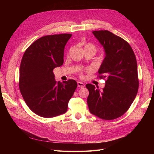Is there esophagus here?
<instances>
[{"instance_id":"esophagus-1","label":"esophagus","mask_w":154,"mask_h":154,"mask_svg":"<svg viewBox=\"0 0 154 154\" xmlns=\"http://www.w3.org/2000/svg\"><path fill=\"white\" fill-rule=\"evenodd\" d=\"M77 84H78V87H80V88H84L85 86V85L84 84V83H82V82H78Z\"/></svg>"}]
</instances>
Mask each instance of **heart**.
Segmentation results:
<instances>
[{
  "label": "heart",
  "instance_id": "b5f03b06",
  "mask_svg": "<svg viewBox=\"0 0 154 154\" xmlns=\"http://www.w3.org/2000/svg\"><path fill=\"white\" fill-rule=\"evenodd\" d=\"M84 50H92L94 53H96V47L94 44L91 43H85L84 44Z\"/></svg>",
  "mask_w": 154,
  "mask_h": 154
}]
</instances>
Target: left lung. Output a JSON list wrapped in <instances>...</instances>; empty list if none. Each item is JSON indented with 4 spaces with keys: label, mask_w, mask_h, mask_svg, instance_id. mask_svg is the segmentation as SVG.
<instances>
[{
    "label": "left lung",
    "mask_w": 154,
    "mask_h": 154,
    "mask_svg": "<svg viewBox=\"0 0 154 154\" xmlns=\"http://www.w3.org/2000/svg\"><path fill=\"white\" fill-rule=\"evenodd\" d=\"M103 45L105 57L98 71L105 86L86 85L89 92L87 104L90 112L102 119L118 118L127 112L136 97L139 79L134 51L127 41L107 30L92 31Z\"/></svg>",
    "instance_id": "8db88e82"
}]
</instances>
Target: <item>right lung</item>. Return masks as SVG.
I'll return each instance as SVG.
<instances>
[{
    "mask_svg": "<svg viewBox=\"0 0 154 154\" xmlns=\"http://www.w3.org/2000/svg\"><path fill=\"white\" fill-rule=\"evenodd\" d=\"M71 34L47 35L35 41L23 55L19 88L26 105L43 118L66 113L77 87L74 80H54L53 69L63 63L64 48Z\"/></svg>",
    "mask_w": 154,
    "mask_h": 154,
    "instance_id": "1",
    "label": "right lung"
}]
</instances>
